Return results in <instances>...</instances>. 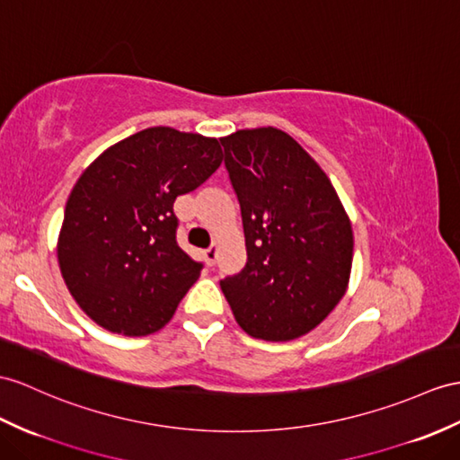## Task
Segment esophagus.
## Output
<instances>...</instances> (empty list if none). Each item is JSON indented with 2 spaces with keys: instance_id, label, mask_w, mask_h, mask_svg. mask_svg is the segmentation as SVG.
<instances>
[{
  "instance_id": "1",
  "label": "esophagus",
  "mask_w": 460,
  "mask_h": 460,
  "mask_svg": "<svg viewBox=\"0 0 460 460\" xmlns=\"http://www.w3.org/2000/svg\"><path fill=\"white\" fill-rule=\"evenodd\" d=\"M217 252H218V248H217L215 243H212L208 250H205V260H207L208 265H215V261H217Z\"/></svg>"
}]
</instances>
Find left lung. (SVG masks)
I'll use <instances>...</instances> for the list:
<instances>
[{
  "label": "left lung",
  "mask_w": 460,
  "mask_h": 460,
  "mask_svg": "<svg viewBox=\"0 0 460 460\" xmlns=\"http://www.w3.org/2000/svg\"><path fill=\"white\" fill-rule=\"evenodd\" d=\"M220 142L248 252L245 267L220 288L252 338L296 340L320 326L345 295L351 220L330 177L290 134L245 128Z\"/></svg>",
  "instance_id": "obj_1"
}]
</instances>
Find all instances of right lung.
<instances>
[{"label": "right lung", "instance_id": "obj_1", "mask_svg": "<svg viewBox=\"0 0 460 460\" xmlns=\"http://www.w3.org/2000/svg\"><path fill=\"white\" fill-rule=\"evenodd\" d=\"M220 164L217 138L152 127L85 167L56 253L70 295L101 328L140 338L173 318L203 269L177 245L173 203Z\"/></svg>", "mask_w": 460, "mask_h": 460}]
</instances>
